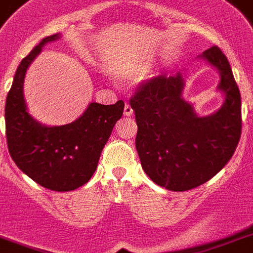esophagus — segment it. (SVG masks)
Segmentation results:
<instances>
[{"mask_svg": "<svg viewBox=\"0 0 253 253\" xmlns=\"http://www.w3.org/2000/svg\"><path fill=\"white\" fill-rule=\"evenodd\" d=\"M132 113H133V110L132 108H131L130 104H126V105H125V110H123V114H125L126 117H131L132 116Z\"/></svg>", "mask_w": 253, "mask_h": 253, "instance_id": "34e87169", "label": "esophagus"}]
</instances>
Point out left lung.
<instances>
[{
	"instance_id": "8db88e82",
	"label": "left lung",
	"mask_w": 253,
	"mask_h": 253,
	"mask_svg": "<svg viewBox=\"0 0 253 253\" xmlns=\"http://www.w3.org/2000/svg\"><path fill=\"white\" fill-rule=\"evenodd\" d=\"M205 59L220 73L221 108L199 117L182 99L184 78L157 76L144 81L131 97L137 123L136 150L145 173L157 185L185 192L212 179L234 154L242 132L241 92L228 59L217 46Z\"/></svg>"
}]
</instances>
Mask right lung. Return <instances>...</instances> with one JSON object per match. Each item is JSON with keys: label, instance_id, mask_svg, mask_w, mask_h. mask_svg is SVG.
Wrapping results in <instances>:
<instances>
[{"label": "right lung", "instance_id": "right-lung-1", "mask_svg": "<svg viewBox=\"0 0 253 253\" xmlns=\"http://www.w3.org/2000/svg\"><path fill=\"white\" fill-rule=\"evenodd\" d=\"M59 38L60 33L43 38L19 64L6 97V139L12 161L25 175L46 189L69 192L94 175L125 103H90L78 120L64 126L47 127L33 120L23 94L25 72L44 44Z\"/></svg>", "mask_w": 253, "mask_h": 253}]
</instances>
